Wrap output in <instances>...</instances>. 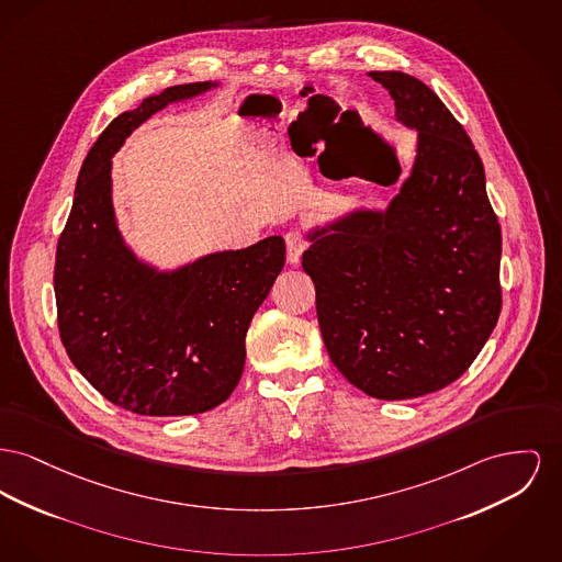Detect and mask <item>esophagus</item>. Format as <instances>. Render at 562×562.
<instances>
[{"mask_svg":"<svg viewBox=\"0 0 562 562\" xmlns=\"http://www.w3.org/2000/svg\"><path fill=\"white\" fill-rule=\"evenodd\" d=\"M305 248H307V239H305L303 233H286V259H289V263L297 265Z\"/></svg>","mask_w":562,"mask_h":562,"instance_id":"1","label":"esophagus"}]
</instances>
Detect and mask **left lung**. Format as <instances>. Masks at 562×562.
<instances>
[{
    "label": "left lung",
    "instance_id": "obj_1",
    "mask_svg": "<svg viewBox=\"0 0 562 562\" xmlns=\"http://www.w3.org/2000/svg\"><path fill=\"white\" fill-rule=\"evenodd\" d=\"M418 132L412 173L384 210L310 233L303 271L330 361L375 398L429 395L475 361L501 314V227L461 123L403 71H369Z\"/></svg>",
    "mask_w": 562,
    "mask_h": 562
}]
</instances>
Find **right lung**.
I'll list each match as a JSON object with an SVG mask.
<instances>
[{"mask_svg":"<svg viewBox=\"0 0 562 562\" xmlns=\"http://www.w3.org/2000/svg\"><path fill=\"white\" fill-rule=\"evenodd\" d=\"M216 82L169 87L116 116L89 150L57 244L55 299L76 369L110 403L142 416H189L227 401L246 363V333L286 246L271 235L176 271L142 263L112 207V155L167 103Z\"/></svg>","mask_w":562,"mask_h":562,"instance_id":"obj_1","label":"right lung"}]
</instances>
